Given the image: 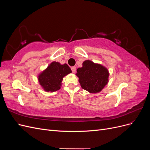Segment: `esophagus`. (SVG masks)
<instances>
[{
	"mask_svg": "<svg viewBox=\"0 0 150 150\" xmlns=\"http://www.w3.org/2000/svg\"><path fill=\"white\" fill-rule=\"evenodd\" d=\"M71 70H72V72H73V73H75V72H76V67H74V66L72 67Z\"/></svg>",
	"mask_w": 150,
	"mask_h": 150,
	"instance_id": "1",
	"label": "esophagus"
}]
</instances>
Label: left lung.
Instances as JSON below:
<instances>
[{
  "instance_id": "1",
  "label": "left lung",
  "mask_w": 150,
  "mask_h": 150,
  "mask_svg": "<svg viewBox=\"0 0 150 150\" xmlns=\"http://www.w3.org/2000/svg\"><path fill=\"white\" fill-rule=\"evenodd\" d=\"M81 88L90 93L101 92L109 81L110 73L106 67L90 60L83 62V67L77 69Z\"/></svg>"
}]
</instances>
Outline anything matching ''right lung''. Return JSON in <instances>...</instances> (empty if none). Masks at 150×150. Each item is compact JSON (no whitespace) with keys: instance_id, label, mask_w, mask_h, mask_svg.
<instances>
[{"instance_id":"right-lung-1","label":"right lung","mask_w":150,"mask_h":150,"mask_svg":"<svg viewBox=\"0 0 150 150\" xmlns=\"http://www.w3.org/2000/svg\"><path fill=\"white\" fill-rule=\"evenodd\" d=\"M71 72L67 64L54 61L38 75V81L44 91L54 92L61 89L63 78Z\"/></svg>"}]
</instances>
